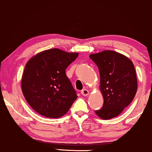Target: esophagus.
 <instances>
[{"mask_svg":"<svg viewBox=\"0 0 152 152\" xmlns=\"http://www.w3.org/2000/svg\"><path fill=\"white\" fill-rule=\"evenodd\" d=\"M81 93L83 96H85V97L88 96V95H89V91H88L87 89H83L81 91Z\"/></svg>","mask_w":152,"mask_h":152,"instance_id":"34e87169","label":"esophagus"}]
</instances>
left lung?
<instances>
[{"label":"left lung","instance_id":"8db88e82","mask_svg":"<svg viewBox=\"0 0 152 152\" xmlns=\"http://www.w3.org/2000/svg\"><path fill=\"white\" fill-rule=\"evenodd\" d=\"M100 72L103 105L95 113L103 120L117 117L132 102L137 91L134 64L126 56L111 50L90 54Z\"/></svg>","mask_w":152,"mask_h":152}]
</instances>
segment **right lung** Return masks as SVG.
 <instances>
[{
    "label": "right lung",
    "instance_id": "obj_1",
    "mask_svg": "<svg viewBox=\"0 0 152 152\" xmlns=\"http://www.w3.org/2000/svg\"><path fill=\"white\" fill-rule=\"evenodd\" d=\"M77 52L50 49L35 54L26 64L21 78L23 96L37 113L58 118L67 113L77 98L65 69Z\"/></svg>",
    "mask_w": 152,
    "mask_h": 152
}]
</instances>
